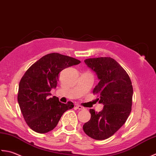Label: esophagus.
Listing matches in <instances>:
<instances>
[{
  "label": "esophagus",
  "mask_w": 156,
  "mask_h": 156,
  "mask_svg": "<svg viewBox=\"0 0 156 156\" xmlns=\"http://www.w3.org/2000/svg\"><path fill=\"white\" fill-rule=\"evenodd\" d=\"M75 108L77 109H78V110H83L84 109L83 107L81 106H79V105H77V106H75Z\"/></svg>",
  "instance_id": "esophagus-1"
}]
</instances>
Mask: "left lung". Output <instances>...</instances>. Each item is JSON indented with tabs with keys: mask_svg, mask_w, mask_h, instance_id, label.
<instances>
[{
	"mask_svg": "<svg viewBox=\"0 0 156 156\" xmlns=\"http://www.w3.org/2000/svg\"><path fill=\"white\" fill-rule=\"evenodd\" d=\"M85 62L100 79L93 94L104 108L99 112L90 109L91 119L83 129L91 138L104 140L118 131L131 112L132 83L125 70L110 57L87 58Z\"/></svg>",
	"mask_w": 156,
	"mask_h": 156,
	"instance_id": "obj_1",
	"label": "left lung"
}]
</instances>
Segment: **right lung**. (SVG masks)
Segmentation results:
<instances>
[{"label": "right lung", "instance_id": "1", "mask_svg": "<svg viewBox=\"0 0 156 156\" xmlns=\"http://www.w3.org/2000/svg\"><path fill=\"white\" fill-rule=\"evenodd\" d=\"M80 62L73 57L54 52L42 57L25 73L19 85L17 100L25 122L33 131L38 133L52 131L63 113L74 107L71 101L63 104L57 97L49 96L51 89L56 87L59 73Z\"/></svg>", "mask_w": 156, "mask_h": 156}]
</instances>
